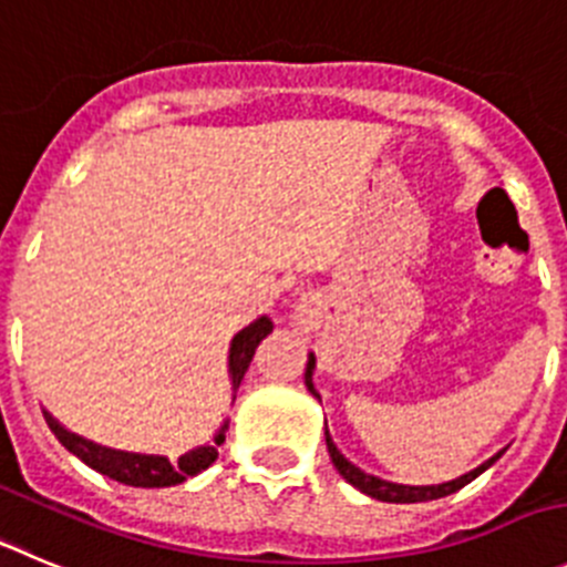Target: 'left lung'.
<instances>
[{"mask_svg":"<svg viewBox=\"0 0 567 567\" xmlns=\"http://www.w3.org/2000/svg\"><path fill=\"white\" fill-rule=\"evenodd\" d=\"M313 369H316V358L310 355L308 358V369H305V385L310 389V394L319 396V391L313 389ZM327 436V451H330V458L332 464H336L338 473L343 475V478L349 481V484L355 486V489L367 492L369 498H378V501H385V504H420V501H436V498H444V495H453V492H458L462 486H467L470 481L478 478L484 470H489L492 464L498 462L501 453H495L492 458H486L481 467L470 470L467 475H462V478H453L447 481V484H431V486H409V484H391V481H383L378 478V475H369L363 473L361 467H355L352 462H347V458L341 456V451L336 447V442L330 439V433H324Z\"/></svg>","mask_w":567,"mask_h":567,"instance_id":"1","label":"left lung"}]
</instances>
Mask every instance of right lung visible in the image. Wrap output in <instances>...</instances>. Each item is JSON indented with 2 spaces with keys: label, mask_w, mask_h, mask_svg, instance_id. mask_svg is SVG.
Listing matches in <instances>:
<instances>
[{
  "label": "right lung",
  "mask_w": 567,
  "mask_h": 567,
  "mask_svg": "<svg viewBox=\"0 0 567 567\" xmlns=\"http://www.w3.org/2000/svg\"><path fill=\"white\" fill-rule=\"evenodd\" d=\"M274 330V321L268 316H259L257 321H251L248 327H243L235 338H231L229 347V378L231 389H240V380L246 374L248 363L254 358V349L259 347V341ZM44 420L50 425V431L55 433L58 442L66 447L69 453H75L83 464H89L97 473L109 475V478L120 481V484L128 486H176L182 481H187L189 475H198L200 470L209 467L215 458H218V447L226 439V427L229 422L220 425V431L215 433L209 444H200L195 451L184 453L176 462H171L167 456H151V453H128V451H114V447H103V444L92 442V439H83L78 433L66 431L50 411L44 409Z\"/></svg>",
  "instance_id": "right-lung-1"
}]
</instances>
